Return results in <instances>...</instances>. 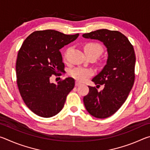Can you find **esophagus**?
Listing matches in <instances>:
<instances>
[{"instance_id":"esophagus-1","label":"esophagus","mask_w":150,"mask_h":150,"mask_svg":"<svg viewBox=\"0 0 150 150\" xmlns=\"http://www.w3.org/2000/svg\"><path fill=\"white\" fill-rule=\"evenodd\" d=\"M81 85V83H80V82H79V81H75V85L76 86H79V85Z\"/></svg>"}]
</instances>
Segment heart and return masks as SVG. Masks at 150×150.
I'll use <instances>...</instances> for the list:
<instances>
[{
  "mask_svg": "<svg viewBox=\"0 0 150 150\" xmlns=\"http://www.w3.org/2000/svg\"><path fill=\"white\" fill-rule=\"evenodd\" d=\"M84 51L86 55L89 57L100 56L103 52V48L101 45L96 42H88L84 45ZM94 74V71L91 68L82 67H75L70 71L71 77L79 81H84L91 77Z\"/></svg>",
  "mask_w": 150,
  "mask_h": 150,
  "instance_id": "obj_1",
  "label": "heart"
}]
</instances>
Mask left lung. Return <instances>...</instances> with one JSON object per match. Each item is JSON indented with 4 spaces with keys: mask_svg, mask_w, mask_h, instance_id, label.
Returning a JSON list of instances; mask_svg holds the SVG:
<instances>
[{
    "mask_svg": "<svg viewBox=\"0 0 150 150\" xmlns=\"http://www.w3.org/2000/svg\"><path fill=\"white\" fill-rule=\"evenodd\" d=\"M83 37L99 40L107 50L106 64L92 79L96 86L103 85L104 88L98 91L88 86L89 92L83 103L94 117L108 118L121 107L133 87L135 52L128 39L120 32L101 29L83 34Z\"/></svg>",
    "mask_w": 150,
    "mask_h": 150,
    "instance_id": "obj_1",
    "label": "left lung"
}]
</instances>
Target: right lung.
Here are the masks:
<instances>
[{
  "instance_id": "obj_1",
  "label": "right lung",
  "mask_w": 150,
  "mask_h": 150,
  "mask_svg": "<svg viewBox=\"0 0 150 150\" xmlns=\"http://www.w3.org/2000/svg\"><path fill=\"white\" fill-rule=\"evenodd\" d=\"M53 30L35 31L26 38L18 54L17 85L22 99L38 116L50 118L62 110L66 97L75 86L67 77L57 84L50 83L52 75L64 71L59 50L77 38Z\"/></svg>"
}]
</instances>
